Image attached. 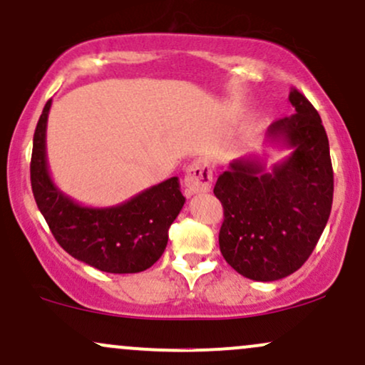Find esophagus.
<instances>
[{
	"label": "esophagus",
	"mask_w": 365,
	"mask_h": 365,
	"mask_svg": "<svg viewBox=\"0 0 365 365\" xmlns=\"http://www.w3.org/2000/svg\"><path fill=\"white\" fill-rule=\"evenodd\" d=\"M183 183L189 194H201V192L210 190L213 183V170L210 163L206 159H195L187 170Z\"/></svg>",
	"instance_id": "esophagus-1"
}]
</instances>
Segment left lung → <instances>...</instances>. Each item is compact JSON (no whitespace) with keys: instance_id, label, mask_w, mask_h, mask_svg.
<instances>
[{"instance_id":"8db88e82","label":"left lung","mask_w":365,"mask_h":365,"mask_svg":"<svg viewBox=\"0 0 365 365\" xmlns=\"http://www.w3.org/2000/svg\"><path fill=\"white\" fill-rule=\"evenodd\" d=\"M294 114L268 126L265 142L291 154L268 171L259 158H239L218 176L222 201L220 251L235 272L272 282L307 262L331 215L332 164L329 140L319 112L291 90Z\"/></svg>"}]
</instances>
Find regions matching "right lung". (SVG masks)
I'll return each instance as SVG.
<instances>
[{"label":"right lung","mask_w":365,"mask_h":365,"mask_svg":"<svg viewBox=\"0 0 365 365\" xmlns=\"http://www.w3.org/2000/svg\"><path fill=\"white\" fill-rule=\"evenodd\" d=\"M50 107L48 100L34 131L31 185L51 234L71 256L97 270L109 274L147 270L166 250L168 230L185 204L178 176L115 206L90 207L76 202L55 185L48 170Z\"/></svg>","instance_id":"add662e5"}]
</instances>
